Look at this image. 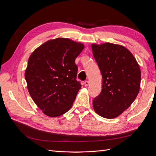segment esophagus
<instances>
[{
  "label": "esophagus",
  "mask_w": 156,
  "mask_h": 156,
  "mask_svg": "<svg viewBox=\"0 0 156 156\" xmlns=\"http://www.w3.org/2000/svg\"><path fill=\"white\" fill-rule=\"evenodd\" d=\"M88 84H89V82L88 81H85L84 82V85L85 86V87H87Z\"/></svg>",
  "instance_id": "obj_1"
}]
</instances>
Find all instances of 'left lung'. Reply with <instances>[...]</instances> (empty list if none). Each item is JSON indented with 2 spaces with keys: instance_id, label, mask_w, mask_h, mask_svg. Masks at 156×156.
<instances>
[{
  "instance_id": "8db88e82",
  "label": "left lung",
  "mask_w": 156,
  "mask_h": 156,
  "mask_svg": "<svg viewBox=\"0 0 156 156\" xmlns=\"http://www.w3.org/2000/svg\"><path fill=\"white\" fill-rule=\"evenodd\" d=\"M91 47L103 79L101 92L93 100L94 110L105 119H115L138 95L141 79L139 65L123 45L104 43L92 44Z\"/></svg>"
}]
</instances>
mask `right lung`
Masks as SVG:
<instances>
[{
  "mask_svg": "<svg viewBox=\"0 0 156 156\" xmlns=\"http://www.w3.org/2000/svg\"><path fill=\"white\" fill-rule=\"evenodd\" d=\"M84 45L64 37L49 40L30 55L25 72L32 100L44 114L56 117L68 112L81 88L75 60Z\"/></svg>",
  "mask_w": 156,
  "mask_h": 156,
  "instance_id": "1",
  "label": "right lung"
}]
</instances>
